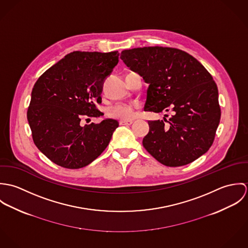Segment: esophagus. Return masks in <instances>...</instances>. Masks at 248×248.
Wrapping results in <instances>:
<instances>
[{"label": "esophagus", "instance_id": "1", "mask_svg": "<svg viewBox=\"0 0 248 248\" xmlns=\"http://www.w3.org/2000/svg\"><path fill=\"white\" fill-rule=\"evenodd\" d=\"M132 123H133L132 120H120V121H119V124H120V125H126V126L131 125Z\"/></svg>", "mask_w": 248, "mask_h": 248}]
</instances>
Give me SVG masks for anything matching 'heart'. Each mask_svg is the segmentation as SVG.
<instances>
[{"instance_id":"heart-1","label":"heart","mask_w":248,"mask_h":248,"mask_svg":"<svg viewBox=\"0 0 248 248\" xmlns=\"http://www.w3.org/2000/svg\"><path fill=\"white\" fill-rule=\"evenodd\" d=\"M108 115L112 118L130 119L134 115V107L130 104H116L108 109Z\"/></svg>"}]
</instances>
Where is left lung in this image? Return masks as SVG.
<instances>
[{"label": "left lung", "mask_w": 248, "mask_h": 248, "mask_svg": "<svg viewBox=\"0 0 248 248\" xmlns=\"http://www.w3.org/2000/svg\"><path fill=\"white\" fill-rule=\"evenodd\" d=\"M120 58L149 84L145 110L169 111L171 107L174 111L169 120L148 121L149 133L142 141L147 152L170 167L189 164L205 154L220 119L212 75L192 55L174 47L125 49Z\"/></svg>", "instance_id": "obj_1"}]
</instances>
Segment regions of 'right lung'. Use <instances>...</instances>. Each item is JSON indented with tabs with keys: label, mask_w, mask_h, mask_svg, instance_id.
I'll return each mask as SVG.
<instances>
[{
	"label": "right lung",
	"mask_w": 248,
	"mask_h": 248,
	"mask_svg": "<svg viewBox=\"0 0 248 248\" xmlns=\"http://www.w3.org/2000/svg\"><path fill=\"white\" fill-rule=\"evenodd\" d=\"M118 51H73L36 81L28 120L36 147L55 164L79 169L97 158L118 127L114 119L81 126L82 117L103 113L102 84L118 63Z\"/></svg>",
	"instance_id": "add662e5"
}]
</instances>
